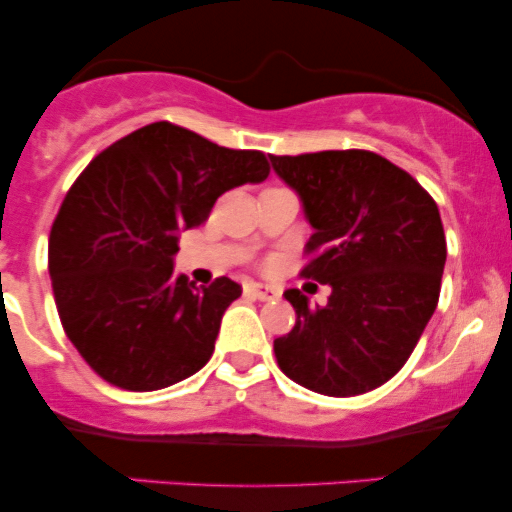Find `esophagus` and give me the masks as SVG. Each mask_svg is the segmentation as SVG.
<instances>
[{
	"label": "esophagus",
	"mask_w": 512,
	"mask_h": 512,
	"mask_svg": "<svg viewBox=\"0 0 512 512\" xmlns=\"http://www.w3.org/2000/svg\"><path fill=\"white\" fill-rule=\"evenodd\" d=\"M245 293L252 298H257V301H274V298H279V291L264 284H248L245 286Z\"/></svg>",
	"instance_id": "1"
}]
</instances>
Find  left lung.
<instances>
[{
	"label": "left lung",
	"mask_w": 512,
	"mask_h": 512,
	"mask_svg": "<svg viewBox=\"0 0 512 512\" xmlns=\"http://www.w3.org/2000/svg\"><path fill=\"white\" fill-rule=\"evenodd\" d=\"M313 226L301 276L327 284V305L284 293L296 327L274 339L279 368L327 397L375 390L407 363L438 305L448 250L436 202L373 151L269 156Z\"/></svg>",
	"instance_id": "obj_1"
}]
</instances>
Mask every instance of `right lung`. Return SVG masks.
I'll return each instance as SVG.
<instances>
[{
	"label": "right lung",
	"instance_id": "obj_1",
	"mask_svg": "<svg viewBox=\"0 0 512 512\" xmlns=\"http://www.w3.org/2000/svg\"><path fill=\"white\" fill-rule=\"evenodd\" d=\"M260 151H236L154 122L98 154L50 231V276L69 342L103 380L134 392L207 366L240 284L197 289L175 274L180 233L202 226L223 192L267 180Z\"/></svg>",
	"mask_w": 512,
	"mask_h": 512
}]
</instances>
